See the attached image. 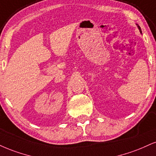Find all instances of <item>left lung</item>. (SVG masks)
I'll use <instances>...</instances> for the list:
<instances>
[{
  "mask_svg": "<svg viewBox=\"0 0 156 156\" xmlns=\"http://www.w3.org/2000/svg\"><path fill=\"white\" fill-rule=\"evenodd\" d=\"M136 24V26H137V27H138V29H139V30H140V33H142V30H141V28H140V26L138 25L137 24Z\"/></svg>",
  "mask_w": 156,
  "mask_h": 156,
  "instance_id": "obj_1",
  "label": "left lung"
}]
</instances>
